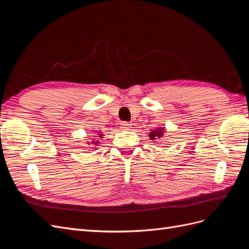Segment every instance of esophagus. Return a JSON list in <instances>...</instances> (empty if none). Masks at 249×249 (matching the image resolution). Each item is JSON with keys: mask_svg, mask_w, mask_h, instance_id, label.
I'll return each mask as SVG.
<instances>
[{"mask_svg": "<svg viewBox=\"0 0 249 249\" xmlns=\"http://www.w3.org/2000/svg\"><path fill=\"white\" fill-rule=\"evenodd\" d=\"M120 125H122L123 130H130L131 126H132V124L130 123H126V122L122 123V124H120Z\"/></svg>", "mask_w": 249, "mask_h": 249, "instance_id": "34e87169", "label": "esophagus"}]
</instances>
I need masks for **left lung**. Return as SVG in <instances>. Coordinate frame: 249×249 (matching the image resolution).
<instances>
[{
    "instance_id": "8db88e82",
    "label": "left lung",
    "mask_w": 249,
    "mask_h": 249,
    "mask_svg": "<svg viewBox=\"0 0 249 249\" xmlns=\"http://www.w3.org/2000/svg\"><path fill=\"white\" fill-rule=\"evenodd\" d=\"M164 135V129L163 127H158V129L154 130L153 132H150L149 137L152 140H155L156 138H161Z\"/></svg>"
}]
</instances>
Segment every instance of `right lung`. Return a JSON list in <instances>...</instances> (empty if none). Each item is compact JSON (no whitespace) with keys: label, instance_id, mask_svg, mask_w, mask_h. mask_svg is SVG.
Returning <instances> with one entry per match:
<instances>
[{"label":"right lung","instance_id":"add662e5","mask_svg":"<svg viewBox=\"0 0 249 249\" xmlns=\"http://www.w3.org/2000/svg\"><path fill=\"white\" fill-rule=\"evenodd\" d=\"M103 136H104V135L100 133V134H99V137H97V136H95V137H96V138H102ZM91 142H92V144H93V145H95V146H96L97 143H99V141H91ZM95 148H96V147H95Z\"/></svg>","mask_w":249,"mask_h":249}]
</instances>
